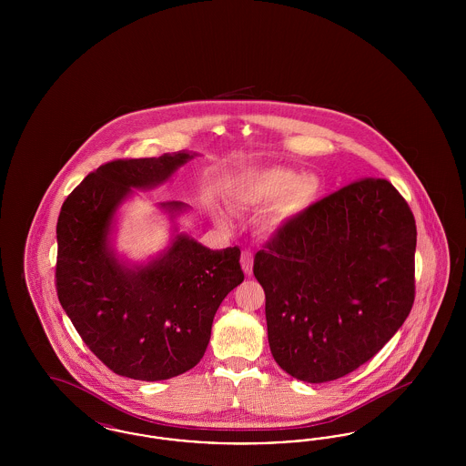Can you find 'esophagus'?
I'll use <instances>...</instances> for the list:
<instances>
[{
	"instance_id": "34e87169",
	"label": "esophagus",
	"mask_w": 466,
	"mask_h": 466,
	"mask_svg": "<svg viewBox=\"0 0 466 466\" xmlns=\"http://www.w3.org/2000/svg\"><path fill=\"white\" fill-rule=\"evenodd\" d=\"M241 266H243L244 274L251 276V272H253V255H251V251L241 253Z\"/></svg>"
}]
</instances>
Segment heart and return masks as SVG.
<instances>
[{
  "mask_svg": "<svg viewBox=\"0 0 466 466\" xmlns=\"http://www.w3.org/2000/svg\"><path fill=\"white\" fill-rule=\"evenodd\" d=\"M321 188V179L316 175L299 177L289 169L270 167L239 177L232 202L238 208L274 204L267 223L268 227H278L297 218L310 208L319 198ZM222 222L227 223L225 217Z\"/></svg>",
  "mask_w": 466,
  "mask_h": 466,
  "instance_id": "heart-1",
  "label": "heart"
}]
</instances>
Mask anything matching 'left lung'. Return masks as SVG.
<instances>
[{
  "label": "left lung",
  "mask_w": 466,
  "mask_h": 466,
  "mask_svg": "<svg viewBox=\"0 0 466 466\" xmlns=\"http://www.w3.org/2000/svg\"><path fill=\"white\" fill-rule=\"evenodd\" d=\"M416 220L382 177L314 202L255 255L276 363L306 382L346 376L382 350L414 304Z\"/></svg>",
  "instance_id": "1"
}]
</instances>
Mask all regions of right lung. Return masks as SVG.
Here are the masks:
<instances>
[{
	"instance_id": "right-lung-1",
	"label": "right lung",
	"mask_w": 466,
	"mask_h": 466,
	"mask_svg": "<svg viewBox=\"0 0 466 466\" xmlns=\"http://www.w3.org/2000/svg\"><path fill=\"white\" fill-rule=\"evenodd\" d=\"M196 154L118 158L67 196L57 220L56 289L76 332L115 374L164 380L194 369L228 291L241 285L238 246L209 249L177 234L147 266L118 260L110 246L118 206L133 188L167 181ZM171 220L183 202H160Z\"/></svg>"
}]
</instances>
